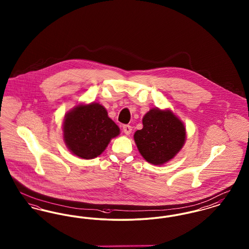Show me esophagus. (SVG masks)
I'll return each mask as SVG.
<instances>
[{
  "label": "esophagus",
  "mask_w": 249,
  "mask_h": 249,
  "mask_svg": "<svg viewBox=\"0 0 249 249\" xmlns=\"http://www.w3.org/2000/svg\"><path fill=\"white\" fill-rule=\"evenodd\" d=\"M122 130L123 131L125 132V134H127V135H129L130 134V132H131V126L130 125H123V127H122Z\"/></svg>",
  "instance_id": "34e87169"
}]
</instances>
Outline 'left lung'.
<instances>
[{"label": "left lung", "mask_w": 249, "mask_h": 249, "mask_svg": "<svg viewBox=\"0 0 249 249\" xmlns=\"http://www.w3.org/2000/svg\"><path fill=\"white\" fill-rule=\"evenodd\" d=\"M142 125L134 133V141L143 159L155 165L173 159L186 140L184 124L169 110L151 109L143 117Z\"/></svg>", "instance_id": "left-lung-1"}]
</instances>
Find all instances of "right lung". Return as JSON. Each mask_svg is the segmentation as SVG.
I'll use <instances>...</instances> for the list:
<instances>
[{
	"mask_svg": "<svg viewBox=\"0 0 249 249\" xmlns=\"http://www.w3.org/2000/svg\"><path fill=\"white\" fill-rule=\"evenodd\" d=\"M63 133L71 153L89 160L101 155L110 140L119 135V128L108 118L105 107L92 103L77 106L65 116Z\"/></svg>",
	"mask_w": 249,
	"mask_h": 249,
	"instance_id": "add662e5",
	"label": "right lung"
}]
</instances>
